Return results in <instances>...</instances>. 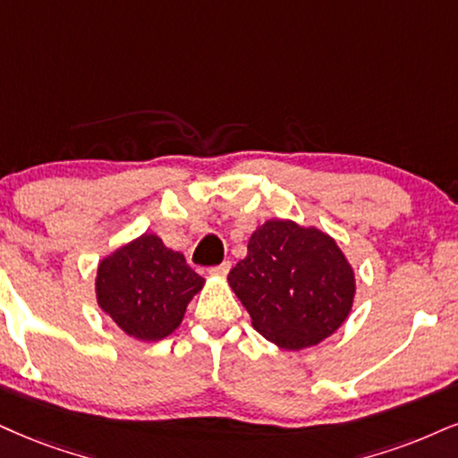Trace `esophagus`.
<instances>
[{"mask_svg":"<svg viewBox=\"0 0 458 458\" xmlns=\"http://www.w3.org/2000/svg\"><path fill=\"white\" fill-rule=\"evenodd\" d=\"M229 269H231V263H229V261H225V263L216 265V267H212V269H210V274H212V276H227V274H229Z\"/></svg>","mask_w":458,"mask_h":458,"instance_id":"obj_1","label":"esophagus"}]
</instances>
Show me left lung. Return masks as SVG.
Returning <instances> with one entry per match:
<instances>
[{
  "instance_id": "8db88e82",
  "label": "left lung",
  "mask_w": 458,
  "mask_h": 458,
  "mask_svg": "<svg viewBox=\"0 0 458 458\" xmlns=\"http://www.w3.org/2000/svg\"><path fill=\"white\" fill-rule=\"evenodd\" d=\"M252 327L282 350L316 346L352 310L357 278L342 248L318 227L272 218L252 231L227 276Z\"/></svg>"
}]
</instances>
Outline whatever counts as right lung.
Returning <instances> with one entry per match:
<instances>
[{
  "mask_svg": "<svg viewBox=\"0 0 458 458\" xmlns=\"http://www.w3.org/2000/svg\"><path fill=\"white\" fill-rule=\"evenodd\" d=\"M206 280L155 233H142L98 265L95 297L127 335L159 342L182 323L186 306Z\"/></svg>",
  "mask_w": 458,
  "mask_h": 458,
  "instance_id": "add662e5",
  "label": "right lung"
}]
</instances>
